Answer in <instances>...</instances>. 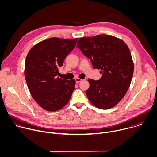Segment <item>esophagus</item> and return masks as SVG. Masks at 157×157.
<instances>
[{
  "instance_id": "obj_1",
  "label": "esophagus",
  "mask_w": 157,
  "mask_h": 157,
  "mask_svg": "<svg viewBox=\"0 0 157 157\" xmlns=\"http://www.w3.org/2000/svg\"><path fill=\"white\" fill-rule=\"evenodd\" d=\"M81 81H82V79H81V78H75V82H76L77 83L80 82Z\"/></svg>"
}]
</instances>
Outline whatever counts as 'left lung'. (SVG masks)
Returning a JSON list of instances; mask_svg holds the SVG:
<instances>
[{
  "mask_svg": "<svg viewBox=\"0 0 157 157\" xmlns=\"http://www.w3.org/2000/svg\"><path fill=\"white\" fill-rule=\"evenodd\" d=\"M77 48L102 74L98 80H88L90 87L86 95L89 101L100 109L113 108L126 95L133 76L134 63L128 46L114 36L99 35L79 38Z\"/></svg>",
  "mask_w": 157,
  "mask_h": 157,
  "instance_id": "1",
  "label": "left lung"
}]
</instances>
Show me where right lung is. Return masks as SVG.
<instances>
[{"label":"right lung","mask_w":157,"mask_h":157,"mask_svg":"<svg viewBox=\"0 0 157 157\" xmlns=\"http://www.w3.org/2000/svg\"><path fill=\"white\" fill-rule=\"evenodd\" d=\"M77 40L49 38L35 45L26 56L25 77L28 88L35 101L46 111L60 109L72 96L75 80L62 79L57 75Z\"/></svg>","instance_id":"1"}]
</instances>
